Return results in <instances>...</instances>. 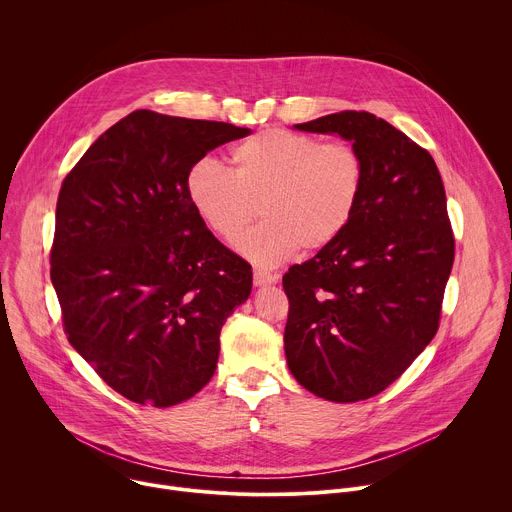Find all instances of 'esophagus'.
I'll return each mask as SVG.
<instances>
[{"label": "esophagus", "instance_id": "obj_1", "mask_svg": "<svg viewBox=\"0 0 512 512\" xmlns=\"http://www.w3.org/2000/svg\"><path fill=\"white\" fill-rule=\"evenodd\" d=\"M279 277L275 273H269V271H263V269H255L253 271V283L255 285H269V283H275Z\"/></svg>", "mask_w": 512, "mask_h": 512}]
</instances>
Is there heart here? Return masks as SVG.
Here are the masks:
<instances>
[{"label": "heart", "mask_w": 512, "mask_h": 512, "mask_svg": "<svg viewBox=\"0 0 512 512\" xmlns=\"http://www.w3.org/2000/svg\"><path fill=\"white\" fill-rule=\"evenodd\" d=\"M233 174L212 160L196 162L186 194L204 227L261 267H273L298 249L318 253L352 223L360 206L367 168L354 145L322 143L287 129H267L239 143Z\"/></svg>", "instance_id": "b5f03b06"}]
</instances>
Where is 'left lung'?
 Wrapping results in <instances>:
<instances>
[{
	"instance_id": "1",
	"label": "left lung",
	"mask_w": 512,
	"mask_h": 512,
	"mask_svg": "<svg viewBox=\"0 0 512 512\" xmlns=\"http://www.w3.org/2000/svg\"><path fill=\"white\" fill-rule=\"evenodd\" d=\"M296 129L352 141L367 184L348 229L283 275L287 367L326 401H364L440 328L454 265L446 190L429 152L373 113L340 111Z\"/></svg>"
}]
</instances>
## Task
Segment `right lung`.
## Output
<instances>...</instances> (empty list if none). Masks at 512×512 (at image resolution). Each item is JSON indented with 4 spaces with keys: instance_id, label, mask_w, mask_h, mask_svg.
Instances as JSON below:
<instances>
[{
    "instance_id": "obj_1",
    "label": "right lung",
    "mask_w": 512,
    "mask_h": 512,
    "mask_svg": "<svg viewBox=\"0 0 512 512\" xmlns=\"http://www.w3.org/2000/svg\"><path fill=\"white\" fill-rule=\"evenodd\" d=\"M249 133L137 109L62 182L50 279L64 332L133 403L194 397L214 375L225 320L251 294V265L204 227L186 194L196 162Z\"/></svg>"
}]
</instances>
